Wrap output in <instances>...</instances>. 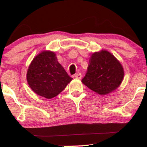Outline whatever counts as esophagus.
<instances>
[{
  "label": "esophagus",
  "mask_w": 147,
  "mask_h": 147,
  "mask_svg": "<svg viewBox=\"0 0 147 147\" xmlns=\"http://www.w3.org/2000/svg\"><path fill=\"white\" fill-rule=\"evenodd\" d=\"M75 78H77V79H80L81 78H82V74H81V73L76 74V75H75Z\"/></svg>",
  "instance_id": "obj_1"
}]
</instances>
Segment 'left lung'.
I'll return each instance as SVG.
<instances>
[{
    "label": "left lung",
    "instance_id": "1",
    "mask_svg": "<svg viewBox=\"0 0 147 147\" xmlns=\"http://www.w3.org/2000/svg\"><path fill=\"white\" fill-rule=\"evenodd\" d=\"M124 75V68L117 58L110 52L102 50L92 54L82 82L99 95H105L120 86Z\"/></svg>",
    "mask_w": 147,
    "mask_h": 147
}]
</instances>
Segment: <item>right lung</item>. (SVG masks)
Segmentation results:
<instances>
[{
	"label": "right lung",
	"mask_w": 147,
	"mask_h": 147,
	"mask_svg": "<svg viewBox=\"0 0 147 147\" xmlns=\"http://www.w3.org/2000/svg\"><path fill=\"white\" fill-rule=\"evenodd\" d=\"M26 77L30 88L46 99L58 95L72 79L58 62L56 54L50 50L41 51L33 59Z\"/></svg>",
	"instance_id": "add662e5"
}]
</instances>
